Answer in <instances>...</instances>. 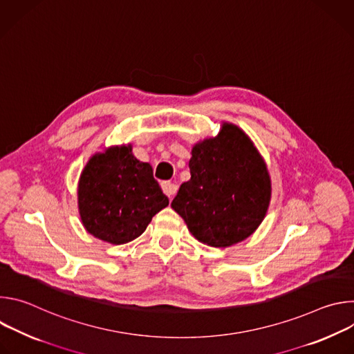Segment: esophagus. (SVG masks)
I'll use <instances>...</instances> for the list:
<instances>
[{
  "label": "esophagus",
  "instance_id": "1",
  "mask_svg": "<svg viewBox=\"0 0 354 354\" xmlns=\"http://www.w3.org/2000/svg\"><path fill=\"white\" fill-rule=\"evenodd\" d=\"M161 187H162L164 193H165L169 198H172V196H174V194L176 193V190H178V185L174 183V182H171V180H164V182L161 183Z\"/></svg>",
  "mask_w": 354,
  "mask_h": 354
}]
</instances>
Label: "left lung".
<instances>
[{
    "mask_svg": "<svg viewBox=\"0 0 354 354\" xmlns=\"http://www.w3.org/2000/svg\"><path fill=\"white\" fill-rule=\"evenodd\" d=\"M189 168L190 179L171 206L194 238L225 248L254 234L268 212L272 186L248 136L225 123L216 138L193 147Z\"/></svg>",
    "mask_w": 354,
    "mask_h": 354,
    "instance_id": "8db88e82",
    "label": "left lung"
}]
</instances>
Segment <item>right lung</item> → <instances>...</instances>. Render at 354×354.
Listing matches in <instances>:
<instances>
[{
	"label": "right lung",
	"mask_w": 354,
	"mask_h": 354,
	"mask_svg": "<svg viewBox=\"0 0 354 354\" xmlns=\"http://www.w3.org/2000/svg\"><path fill=\"white\" fill-rule=\"evenodd\" d=\"M168 205L153 168L136 160L130 145L93 156L81 174V220L89 234L102 241L122 245L136 239Z\"/></svg>",
	"instance_id": "1"
}]
</instances>
